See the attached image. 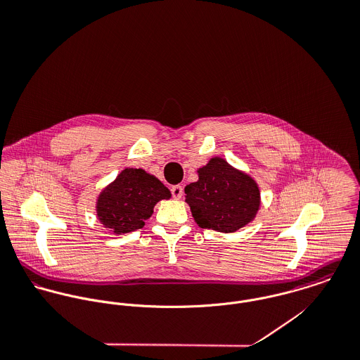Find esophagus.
I'll return each instance as SVG.
<instances>
[{
	"label": "esophagus",
	"mask_w": 360,
	"mask_h": 360,
	"mask_svg": "<svg viewBox=\"0 0 360 360\" xmlns=\"http://www.w3.org/2000/svg\"><path fill=\"white\" fill-rule=\"evenodd\" d=\"M170 191H172V195H173L174 200H180L183 197V187L181 186H173L170 188Z\"/></svg>",
	"instance_id": "esophagus-1"
}]
</instances>
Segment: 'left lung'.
Returning <instances> with one entry per match:
<instances>
[{
    "instance_id": "left-lung-1",
    "label": "left lung",
    "mask_w": 360,
    "mask_h": 360,
    "mask_svg": "<svg viewBox=\"0 0 360 360\" xmlns=\"http://www.w3.org/2000/svg\"><path fill=\"white\" fill-rule=\"evenodd\" d=\"M198 180L186 186V202L201 229L234 233L257 217L260 190L254 177L213 156L197 170Z\"/></svg>"
}]
</instances>
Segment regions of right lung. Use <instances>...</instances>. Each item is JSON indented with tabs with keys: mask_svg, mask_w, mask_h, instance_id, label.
Segmentation results:
<instances>
[{
	"mask_svg": "<svg viewBox=\"0 0 360 360\" xmlns=\"http://www.w3.org/2000/svg\"><path fill=\"white\" fill-rule=\"evenodd\" d=\"M172 197L165 184L144 169L126 167L97 197V219L105 229L120 236L144 227L154 206Z\"/></svg>",
	"mask_w": 360,
	"mask_h": 360,
	"instance_id": "1",
	"label": "right lung"
}]
</instances>
